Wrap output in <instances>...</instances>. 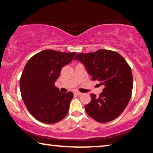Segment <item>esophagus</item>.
Listing matches in <instances>:
<instances>
[{"label":"esophagus","instance_id":"34e87169","mask_svg":"<svg viewBox=\"0 0 153 153\" xmlns=\"http://www.w3.org/2000/svg\"><path fill=\"white\" fill-rule=\"evenodd\" d=\"M74 93L75 94H77V95H82L83 93L82 92H79V91H77V90H76V91L74 92Z\"/></svg>","mask_w":153,"mask_h":153}]
</instances>
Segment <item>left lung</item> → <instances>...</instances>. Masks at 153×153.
Returning <instances> with one entry per match:
<instances>
[{
    "instance_id": "8db88e82",
    "label": "left lung",
    "mask_w": 153,
    "mask_h": 153,
    "mask_svg": "<svg viewBox=\"0 0 153 153\" xmlns=\"http://www.w3.org/2000/svg\"><path fill=\"white\" fill-rule=\"evenodd\" d=\"M74 59L84 65L92 80L105 86L99 97L90 94L91 101L85 105L88 115L100 123L119 117L128 105L133 88L131 67L125 59L115 51L100 49L79 53Z\"/></svg>"
}]
</instances>
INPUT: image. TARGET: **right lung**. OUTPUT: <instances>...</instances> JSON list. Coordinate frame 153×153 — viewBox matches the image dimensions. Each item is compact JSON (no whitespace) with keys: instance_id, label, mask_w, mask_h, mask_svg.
I'll return each instance as SVG.
<instances>
[{"instance_id":"obj_1","label":"right lung","mask_w":153,"mask_h":153,"mask_svg":"<svg viewBox=\"0 0 153 153\" xmlns=\"http://www.w3.org/2000/svg\"><path fill=\"white\" fill-rule=\"evenodd\" d=\"M76 53L45 50L27 62L20 78L21 94L27 109L36 120L51 124L68 113L73 92H60L55 85L62 67L70 63Z\"/></svg>"}]
</instances>
